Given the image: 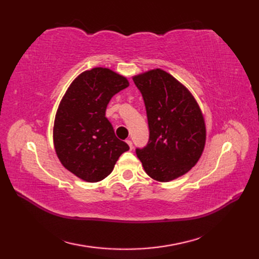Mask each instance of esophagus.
Returning a JSON list of instances; mask_svg holds the SVG:
<instances>
[{"label":"esophagus","instance_id":"1","mask_svg":"<svg viewBox=\"0 0 259 259\" xmlns=\"http://www.w3.org/2000/svg\"><path fill=\"white\" fill-rule=\"evenodd\" d=\"M126 143H127V145L130 146V149L132 150V149H133V143H132V140H131V139H127Z\"/></svg>","mask_w":259,"mask_h":259}]
</instances>
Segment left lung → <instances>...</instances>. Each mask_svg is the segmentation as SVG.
Wrapping results in <instances>:
<instances>
[{"label": "left lung", "mask_w": 259, "mask_h": 259, "mask_svg": "<svg viewBox=\"0 0 259 259\" xmlns=\"http://www.w3.org/2000/svg\"><path fill=\"white\" fill-rule=\"evenodd\" d=\"M145 101L149 142L136 149L146 173L167 183L188 173L204 150V117L192 94L173 75L153 69L133 76Z\"/></svg>", "instance_id": "1"}]
</instances>
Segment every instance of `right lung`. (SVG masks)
Returning <instances> with one entry per match:
<instances>
[{"instance_id": "obj_1", "label": "right lung", "mask_w": 259, "mask_h": 259, "mask_svg": "<svg viewBox=\"0 0 259 259\" xmlns=\"http://www.w3.org/2000/svg\"><path fill=\"white\" fill-rule=\"evenodd\" d=\"M130 85L108 68H93L70 84L54 122L55 151L68 170L88 183H97L113 170L128 145L114 134L106 117L113 95Z\"/></svg>"}]
</instances>
